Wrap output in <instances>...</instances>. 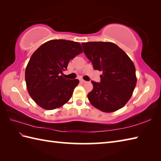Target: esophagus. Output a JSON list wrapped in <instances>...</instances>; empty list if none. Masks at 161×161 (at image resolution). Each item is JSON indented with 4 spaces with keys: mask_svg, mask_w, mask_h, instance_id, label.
Returning <instances> with one entry per match:
<instances>
[{
    "mask_svg": "<svg viewBox=\"0 0 161 161\" xmlns=\"http://www.w3.org/2000/svg\"><path fill=\"white\" fill-rule=\"evenodd\" d=\"M80 81L81 83H87V81H85V80H83V79H80Z\"/></svg>",
    "mask_w": 161,
    "mask_h": 161,
    "instance_id": "obj_1",
    "label": "esophagus"
}]
</instances>
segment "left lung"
<instances>
[{"label": "left lung", "mask_w": 161, "mask_h": 161, "mask_svg": "<svg viewBox=\"0 0 161 161\" xmlns=\"http://www.w3.org/2000/svg\"><path fill=\"white\" fill-rule=\"evenodd\" d=\"M81 45L94 69L103 72L100 83L92 81L93 90L87 94L90 103L104 112L122 108L131 97L136 85L134 63L113 42H88Z\"/></svg>", "instance_id": "obj_1"}]
</instances>
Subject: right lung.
<instances>
[{"mask_svg":"<svg viewBox=\"0 0 161 161\" xmlns=\"http://www.w3.org/2000/svg\"><path fill=\"white\" fill-rule=\"evenodd\" d=\"M82 52L79 42L63 39L46 42L34 52L25 69V81L29 94L38 105L52 110L69 101L79 80L66 79L63 71L69 60Z\"/></svg>","mask_w":161,"mask_h":161,"instance_id":"1","label":"right lung"}]
</instances>
